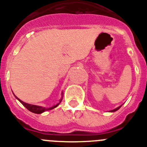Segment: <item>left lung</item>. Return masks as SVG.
<instances>
[{"label": "left lung", "instance_id": "1", "mask_svg": "<svg viewBox=\"0 0 147 147\" xmlns=\"http://www.w3.org/2000/svg\"><path fill=\"white\" fill-rule=\"evenodd\" d=\"M121 107V106H120V107H117V108H115V109H114V110H111V112H115V111H116V110H119V108H120V107Z\"/></svg>", "mask_w": 147, "mask_h": 147}]
</instances>
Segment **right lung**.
Masks as SVG:
<instances>
[{
    "label": "right lung",
    "instance_id": "add662e5",
    "mask_svg": "<svg viewBox=\"0 0 147 147\" xmlns=\"http://www.w3.org/2000/svg\"><path fill=\"white\" fill-rule=\"evenodd\" d=\"M18 98L19 101H20V103H21L22 105H23V106L26 107V108L28 109V110H29V111H31V112L34 113H37V114H40V113H42L45 112V111H46V110H52V109L55 108V107H57V105H59V104L62 102V98H61L60 101H59V103L58 104V105H55V106H53V107H49V108H45V107H40V106H37V105H30V104L25 103V102H23V101H21V100L19 99L18 98Z\"/></svg>",
    "mask_w": 147,
    "mask_h": 147
}]
</instances>
